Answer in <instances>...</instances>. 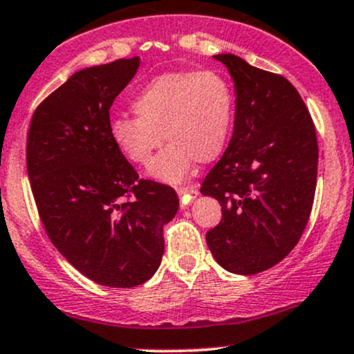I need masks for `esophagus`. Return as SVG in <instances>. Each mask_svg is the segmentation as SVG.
Listing matches in <instances>:
<instances>
[{
  "label": "esophagus",
  "instance_id": "34e87169",
  "mask_svg": "<svg viewBox=\"0 0 354 354\" xmlns=\"http://www.w3.org/2000/svg\"><path fill=\"white\" fill-rule=\"evenodd\" d=\"M178 196H180L181 207H186V205L192 203V201L198 196L196 186H185V188H180L178 189Z\"/></svg>",
  "mask_w": 354,
  "mask_h": 354
}]
</instances>
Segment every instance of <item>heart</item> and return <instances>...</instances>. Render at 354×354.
<instances>
[{"label":"heart","instance_id":"b5f03b06","mask_svg":"<svg viewBox=\"0 0 354 354\" xmlns=\"http://www.w3.org/2000/svg\"><path fill=\"white\" fill-rule=\"evenodd\" d=\"M136 118L111 120L112 145L129 162L147 166L162 145L149 174L162 183L183 181L196 161L216 159L234 122L232 85L213 70H176L153 77L131 102Z\"/></svg>","mask_w":354,"mask_h":354}]
</instances>
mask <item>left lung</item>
Returning a JSON list of instances; mask_svg holds the SVG:
<instances>
[{"mask_svg":"<svg viewBox=\"0 0 354 354\" xmlns=\"http://www.w3.org/2000/svg\"><path fill=\"white\" fill-rule=\"evenodd\" d=\"M213 58L234 80L235 120L228 147L200 189L218 200L223 215L207 243L225 270L254 275L281 262L308 225L317 176L316 129L284 77L234 53Z\"/></svg>","mask_w":354,"mask_h":354,"instance_id":"1","label":"left lung"}]
</instances>
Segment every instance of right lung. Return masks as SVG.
I'll return each instance as SVG.
<instances>
[{"label": "right lung", "mask_w": 354, "mask_h": 354, "mask_svg": "<svg viewBox=\"0 0 354 354\" xmlns=\"http://www.w3.org/2000/svg\"><path fill=\"white\" fill-rule=\"evenodd\" d=\"M139 58L73 73L35 111L26 168L41 223L57 250L91 281L134 287L154 275L162 227L176 215L173 188L139 180L109 134V109Z\"/></svg>", "instance_id": "right-lung-1"}]
</instances>
